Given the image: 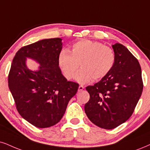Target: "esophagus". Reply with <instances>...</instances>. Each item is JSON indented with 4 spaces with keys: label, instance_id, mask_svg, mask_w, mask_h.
Here are the masks:
<instances>
[{
    "label": "esophagus",
    "instance_id": "1",
    "mask_svg": "<svg viewBox=\"0 0 150 150\" xmlns=\"http://www.w3.org/2000/svg\"><path fill=\"white\" fill-rule=\"evenodd\" d=\"M84 89V87L83 86H79V92H81Z\"/></svg>",
    "mask_w": 150,
    "mask_h": 150
}]
</instances>
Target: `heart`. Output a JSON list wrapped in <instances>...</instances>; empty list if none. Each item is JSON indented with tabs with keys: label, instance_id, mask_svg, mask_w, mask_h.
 <instances>
[{
	"label": "heart",
	"instance_id": "heart-1",
	"mask_svg": "<svg viewBox=\"0 0 150 150\" xmlns=\"http://www.w3.org/2000/svg\"><path fill=\"white\" fill-rule=\"evenodd\" d=\"M58 65L67 79L75 75L79 83H87L93 79L101 80L113 69L116 61L114 50L101 42L83 40L72 44L71 51L62 49L58 55ZM79 64V65L78 64Z\"/></svg>",
	"mask_w": 150,
	"mask_h": 150
}]
</instances>
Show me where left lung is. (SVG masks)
I'll use <instances>...</instances> for the list:
<instances>
[{"label": "left lung", "instance_id": "8db88e82", "mask_svg": "<svg viewBox=\"0 0 150 150\" xmlns=\"http://www.w3.org/2000/svg\"><path fill=\"white\" fill-rule=\"evenodd\" d=\"M116 55L113 69L99 82L86 87L90 100L85 112L92 123L112 129L132 116L143 89L141 68L125 46H112Z\"/></svg>", "mask_w": 150, "mask_h": 150}]
</instances>
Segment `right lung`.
Returning <instances> with one entry per match:
<instances>
[{
  "instance_id": "right-lung-1",
  "label": "right lung",
  "mask_w": 150,
  "mask_h": 150,
  "mask_svg": "<svg viewBox=\"0 0 150 150\" xmlns=\"http://www.w3.org/2000/svg\"><path fill=\"white\" fill-rule=\"evenodd\" d=\"M60 38L46 39L21 47L13 58L8 74V86L18 113L38 128L53 126L62 119L70 99L79 88L61 73L58 55ZM26 57L40 64L37 72L25 65Z\"/></svg>"
}]
</instances>
